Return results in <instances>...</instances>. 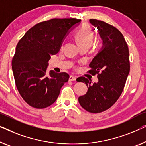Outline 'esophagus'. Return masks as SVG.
I'll list each match as a JSON object with an SVG mask.
<instances>
[{"label": "esophagus", "instance_id": "esophagus-1", "mask_svg": "<svg viewBox=\"0 0 146 146\" xmlns=\"http://www.w3.org/2000/svg\"><path fill=\"white\" fill-rule=\"evenodd\" d=\"M76 80V77L74 76H70L69 81H75Z\"/></svg>", "mask_w": 146, "mask_h": 146}]
</instances>
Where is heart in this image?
<instances>
[{
	"mask_svg": "<svg viewBox=\"0 0 146 146\" xmlns=\"http://www.w3.org/2000/svg\"><path fill=\"white\" fill-rule=\"evenodd\" d=\"M74 37L79 47H90L95 39L94 31L90 24H84L74 33Z\"/></svg>",
	"mask_w": 146,
	"mask_h": 146,
	"instance_id": "obj_1",
	"label": "heart"
}]
</instances>
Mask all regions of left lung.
Masks as SVG:
<instances>
[{"label": "left lung", "mask_w": 146, "mask_h": 146, "mask_svg": "<svg viewBox=\"0 0 146 146\" xmlns=\"http://www.w3.org/2000/svg\"><path fill=\"white\" fill-rule=\"evenodd\" d=\"M103 40L101 50L90 64L89 72L98 75V83L92 84L88 78L81 76L77 82L88 86L87 93L80 96L81 106L92 113H99L109 109L121 95L130 72L129 50L122 33L111 24L90 19Z\"/></svg>", "instance_id": "left-lung-1"}]
</instances>
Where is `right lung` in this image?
<instances>
[{"label": "right lung", "instance_id": "right-lung-1", "mask_svg": "<svg viewBox=\"0 0 146 146\" xmlns=\"http://www.w3.org/2000/svg\"><path fill=\"white\" fill-rule=\"evenodd\" d=\"M81 20L53 18L35 24L16 45L12 68L16 88L27 104L43 109L55 102L69 75L50 70L46 74L50 56L60 50L65 35Z\"/></svg>", "mask_w": 146, "mask_h": 146}]
</instances>
